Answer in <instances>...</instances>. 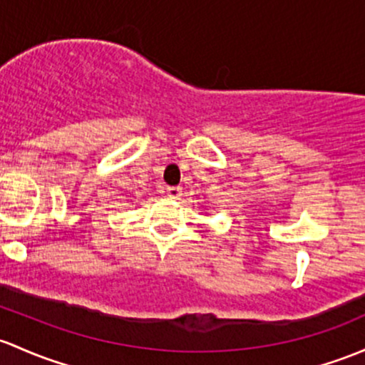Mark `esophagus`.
Returning <instances> with one entry per match:
<instances>
[{
	"label": "esophagus",
	"mask_w": 365,
	"mask_h": 365,
	"mask_svg": "<svg viewBox=\"0 0 365 365\" xmlns=\"http://www.w3.org/2000/svg\"><path fill=\"white\" fill-rule=\"evenodd\" d=\"M166 194L170 199H180V195H182V187H168Z\"/></svg>",
	"instance_id": "34e87169"
}]
</instances>
